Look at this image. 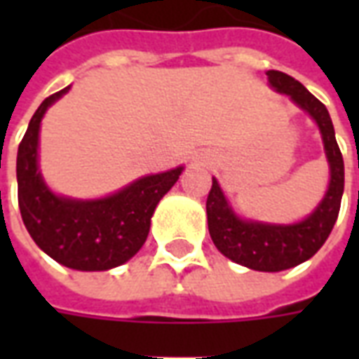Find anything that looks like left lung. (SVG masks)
Returning <instances> with one entry per match:
<instances>
[{
    "label": "left lung",
    "mask_w": 359,
    "mask_h": 359,
    "mask_svg": "<svg viewBox=\"0 0 359 359\" xmlns=\"http://www.w3.org/2000/svg\"><path fill=\"white\" fill-rule=\"evenodd\" d=\"M267 79L271 88L277 90L278 94L290 95L292 102L304 111H308L309 117L319 126L325 156L331 169L327 194L313 213H309L300 223L269 225L238 217L226 202L219 182L213 179L205 210L211 241L223 256L250 269L275 273L304 264L306 259L316 256L317 250L329 238L339 217L340 200L344 192V161L334 138L329 111L323 103L313 94H309L304 84L292 79L290 74L267 71Z\"/></svg>",
    "instance_id": "obj_1"
}]
</instances>
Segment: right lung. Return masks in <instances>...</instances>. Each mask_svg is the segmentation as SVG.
Returning <instances> with one entry per match:
<instances>
[{"label": "right lung", "mask_w": 359, "mask_h": 359, "mask_svg": "<svg viewBox=\"0 0 359 359\" xmlns=\"http://www.w3.org/2000/svg\"><path fill=\"white\" fill-rule=\"evenodd\" d=\"M69 88L40 103L19 144L20 217L32 241L57 264L76 271H107L128 262L144 246L156 205L179 180L182 167L142 177L100 200L53 194L38 169V134L43 113Z\"/></svg>", "instance_id": "obj_1"}]
</instances>
